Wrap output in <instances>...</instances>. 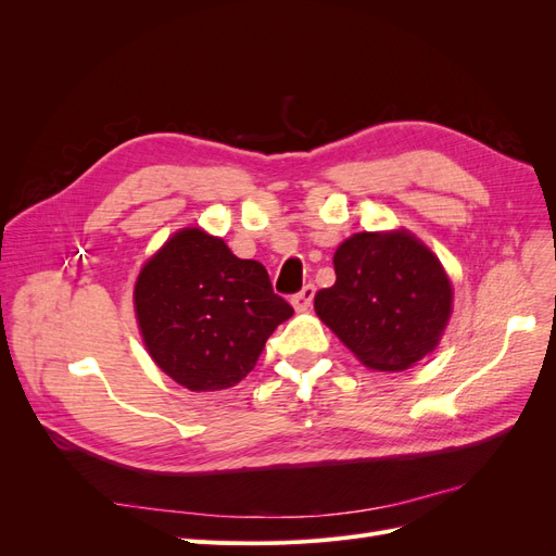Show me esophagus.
Returning <instances> with one entry per match:
<instances>
[{"mask_svg": "<svg viewBox=\"0 0 556 556\" xmlns=\"http://www.w3.org/2000/svg\"><path fill=\"white\" fill-rule=\"evenodd\" d=\"M313 296H315V285H306L304 290L292 296L294 311H306L313 304Z\"/></svg>", "mask_w": 556, "mask_h": 556, "instance_id": "34e87169", "label": "esophagus"}]
</instances>
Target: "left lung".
Listing matches in <instances>:
<instances>
[{
	"mask_svg": "<svg viewBox=\"0 0 556 556\" xmlns=\"http://www.w3.org/2000/svg\"><path fill=\"white\" fill-rule=\"evenodd\" d=\"M336 282L315 313L376 371H406L439 345L452 315L443 264L410 231H359L333 252Z\"/></svg>",
	"mask_w": 556,
	"mask_h": 556,
	"instance_id": "8db88e82",
	"label": "left lung"
}]
</instances>
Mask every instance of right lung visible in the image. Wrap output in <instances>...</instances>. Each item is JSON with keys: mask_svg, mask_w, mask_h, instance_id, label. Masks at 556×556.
Here are the masks:
<instances>
[{"mask_svg": "<svg viewBox=\"0 0 556 556\" xmlns=\"http://www.w3.org/2000/svg\"><path fill=\"white\" fill-rule=\"evenodd\" d=\"M134 311L150 357L192 392L243 380L268 336L294 313L260 262L239 260L199 227L176 231L143 264Z\"/></svg>", "mask_w": 556, "mask_h": 556, "instance_id": "add662e5", "label": "right lung"}]
</instances>
